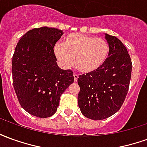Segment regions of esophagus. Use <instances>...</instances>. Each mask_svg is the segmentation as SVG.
<instances>
[{
	"label": "esophagus",
	"mask_w": 147,
	"mask_h": 147,
	"mask_svg": "<svg viewBox=\"0 0 147 147\" xmlns=\"http://www.w3.org/2000/svg\"><path fill=\"white\" fill-rule=\"evenodd\" d=\"M73 76H74V80H75V82H77V80H78V78H79V76H78L76 73H74Z\"/></svg>",
	"instance_id": "34e87169"
}]
</instances>
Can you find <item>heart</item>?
Segmentation results:
<instances>
[{
    "label": "heart",
    "instance_id": "b5f03b06",
    "mask_svg": "<svg viewBox=\"0 0 147 147\" xmlns=\"http://www.w3.org/2000/svg\"><path fill=\"white\" fill-rule=\"evenodd\" d=\"M109 53L105 39L80 33L68 34L62 44H57L54 53L61 64L70 67L76 57V67L82 72L88 73L102 66Z\"/></svg>",
    "mask_w": 147,
    "mask_h": 147
}]
</instances>
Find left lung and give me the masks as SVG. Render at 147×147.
Wrapping results in <instances>:
<instances>
[{"mask_svg": "<svg viewBox=\"0 0 147 147\" xmlns=\"http://www.w3.org/2000/svg\"><path fill=\"white\" fill-rule=\"evenodd\" d=\"M109 45L108 57L97 70L80 75L78 105L91 120H104L123 105L129 88L132 63L126 47L117 37L105 34Z\"/></svg>", "mask_w": 147, "mask_h": 147, "instance_id": "8db88e82", "label": "left lung"}]
</instances>
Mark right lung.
Instances as JSON below:
<instances>
[{
	"instance_id": "1",
	"label": "right lung",
	"mask_w": 147,
	"mask_h": 147,
	"mask_svg": "<svg viewBox=\"0 0 147 147\" xmlns=\"http://www.w3.org/2000/svg\"><path fill=\"white\" fill-rule=\"evenodd\" d=\"M64 32L42 27L27 31L17 43L11 72L15 92L24 110L46 118L57 112L61 95L74 82L72 71L58 67L56 42Z\"/></svg>"
}]
</instances>
